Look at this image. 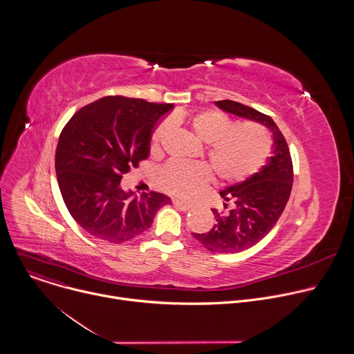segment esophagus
<instances>
[{
	"instance_id": "esophagus-1",
	"label": "esophagus",
	"mask_w": 354,
	"mask_h": 354,
	"mask_svg": "<svg viewBox=\"0 0 354 354\" xmlns=\"http://www.w3.org/2000/svg\"><path fill=\"white\" fill-rule=\"evenodd\" d=\"M174 205H175L179 210H182V212H189V210L192 209L190 205H186V203H183V201H180V200H178V198L174 200Z\"/></svg>"
}]
</instances>
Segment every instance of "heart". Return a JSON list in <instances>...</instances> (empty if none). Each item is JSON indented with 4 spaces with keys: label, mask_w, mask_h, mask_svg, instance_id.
<instances>
[{
    "label": "heart",
    "mask_w": 354,
    "mask_h": 354,
    "mask_svg": "<svg viewBox=\"0 0 354 354\" xmlns=\"http://www.w3.org/2000/svg\"><path fill=\"white\" fill-rule=\"evenodd\" d=\"M175 122L186 123L193 134L207 144L206 157L223 183H238L257 174L266 162L272 141L263 126L234 120L218 111H205L193 116L175 115ZM171 122L157 124L149 140L153 153L158 151L171 131ZM210 180V172L203 164L171 161L157 174L161 189L183 200H192L203 192Z\"/></svg>",
    "instance_id": "heart-1"
}]
</instances>
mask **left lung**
Masks as SVG:
<instances>
[{"instance_id": "left-lung-1", "label": "left lung", "mask_w": 354, "mask_h": 354, "mask_svg": "<svg viewBox=\"0 0 354 354\" xmlns=\"http://www.w3.org/2000/svg\"><path fill=\"white\" fill-rule=\"evenodd\" d=\"M216 105L265 124L273 134L272 157L266 165L246 180L220 192L225 203L221 212L213 209L216 224L205 234L193 232L210 252L235 254L258 243L276 225L291 193L294 171L287 141L270 116L230 99L217 100Z\"/></svg>"}]
</instances>
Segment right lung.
<instances>
[{
	"mask_svg": "<svg viewBox=\"0 0 354 354\" xmlns=\"http://www.w3.org/2000/svg\"><path fill=\"white\" fill-rule=\"evenodd\" d=\"M172 104L105 96L81 108L64 126L56 174L67 210L92 236L112 243L147 231L171 198L158 192L136 197L120 180L149 154V137Z\"/></svg>",
	"mask_w": 354,
	"mask_h": 354,
	"instance_id": "right-lung-1",
	"label": "right lung"
}]
</instances>
